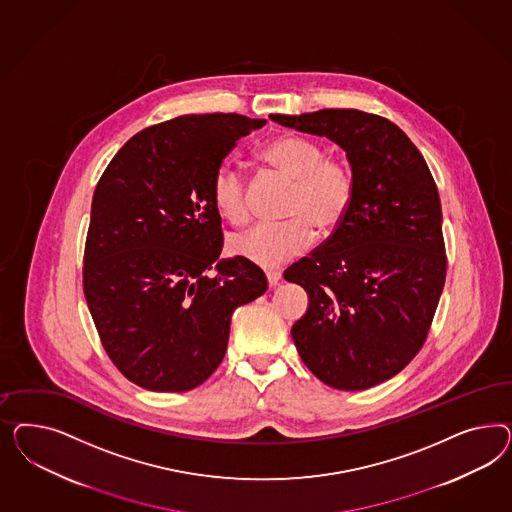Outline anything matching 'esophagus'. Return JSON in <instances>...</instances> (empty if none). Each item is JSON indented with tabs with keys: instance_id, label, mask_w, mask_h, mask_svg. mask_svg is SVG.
<instances>
[{
	"instance_id": "34e87169",
	"label": "esophagus",
	"mask_w": 512,
	"mask_h": 512,
	"mask_svg": "<svg viewBox=\"0 0 512 512\" xmlns=\"http://www.w3.org/2000/svg\"><path fill=\"white\" fill-rule=\"evenodd\" d=\"M266 279H268V285H270V287H276L279 283V279H281V272H279V270H268V272H266Z\"/></svg>"
}]
</instances>
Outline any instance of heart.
Listing matches in <instances>:
<instances>
[{
  "instance_id": "1",
  "label": "heart",
  "mask_w": 512,
  "mask_h": 512,
  "mask_svg": "<svg viewBox=\"0 0 512 512\" xmlns=\"http://www.w3.org/2000/svg\"><path fill=\"white\" fill-rule=\"evenodd\" d=\"M266 163L295 182L281 225H257L229 240L231 253L259 266H276L306 251L319 234L336 231L353 202V174L340 159H328L317 140L302 135H283L263 150ZM212 199L217 212L231 223L248 219L246 176L225 161L212 180Z\"/></svg>"
}]
</instances>
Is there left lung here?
<instances>
[{
    "label": "left lung",
    "mask_w": 512,
    "mask_h": 512,
    "mask_svg": "<svg viewBox=\"0 0 512 512\" xmlns=\"http://www.w3.org/2000/svg\"><path fill=\"white\" fill-rule=\"evenodd\" d=\"M270 120L336 142L353 174L340 227L283 272L310 298L291 328L296 351L328 387H375L419 353L445 285L432 172L402 129L375 114L325 109Z\"/></svg>",
    "instance_id": "obj_1"
}]
</instances>
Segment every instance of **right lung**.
Listing matches in <instances>:
<instances>
[{
  "label": "right lung",
  "mask_w": 512,
  "mask_h": 512,
  "mask_svg": "<svg viewBox=\"0 0 512 512\" xmlns=\"http://www.w3.org/2000/svg\"><path fill=\"white\" fill-rule=\"evenodd\" d=\"M264 124L216 112L152 125L125 142L95 187L84 295L110 360L139 387H199L225 357L234 310L268 289L257 264L219 259L212 199L223 157Z\"/></svg>",
  "instance_id": "add662e5"
}]
</instances>
